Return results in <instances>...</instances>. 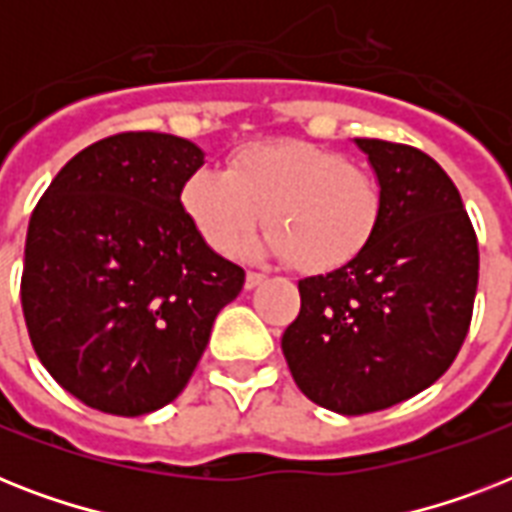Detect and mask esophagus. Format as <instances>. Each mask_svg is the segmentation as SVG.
<instances>
[{
  "mask_svg": "<svg viewBox=\"0 0 512 512\" xmlns=\"http://www.w3.org/2000/svg\"><path fill=\"white\" fill-rule=\"evenodd\" d=\"M263 281H265L263 273L249 271V273H247V279H244V287H247V289H255V287H260V284H263Z\"/></svg>",
  "mask_w": 512,
  "mask_h": 512,
  "instance_id": "1",
  "label": "esophagus"
}]
</instances>
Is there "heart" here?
I'll return each mask as SVG.
<instances>
[{
  "label": "heart",
  "mask_w": 512,
  "mask_h": 512,
  "mask_svg": "<svg viewBox=\"0 0 512 512\" xmlns=\"http://www.w3.org/2000/svg\"><path fill=\"white\" fill-rule=\"evenodd\" d=\"M180 207L209 247L233 255L263 223L257 255L289 260L303 273L353 263L374 239L382 191L372 172L332 148L276 138L241 146L228 170L201 167L180 188Z\"/></svg>",
  "instance_id": "heart-1"
}]
</instances>
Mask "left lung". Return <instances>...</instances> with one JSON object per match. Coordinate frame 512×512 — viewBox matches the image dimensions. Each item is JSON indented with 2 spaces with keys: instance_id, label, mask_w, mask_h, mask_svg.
<instances>
[{
  "instance_id": "left-lung-1",
  "label": "left lung",
  "mask_w": 512,
  "mask_h": 512,
  "mask_svg": "<svg viewBox=\"0 0 512 512\" xmlns=\"http://www.w3.org/2000/svg\"><path fill=\"white\" fill-rule=\"evenodd\" d=\"M372 164L382 217L361 255L300 287L281 337L297 388L337 414L380 412L430 388L468 335L478 241L460 191L428 154L353 140Z\"/></svg>"
}]
</instances>
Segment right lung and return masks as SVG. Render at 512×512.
<instances>
[{
  "label": "right lung",
  "mask_w": 512,
  "mask_h": 512,
  "mask_svg": "<svg viewBox=\"0 0 512 512\" xmlns=\"http://www.w3.org/2000/svg\"><path fill=\"white\" fill-rule=\"evenodd\" d=\"M204 164L196 143L122 132L55 175L26 233L20 303L60 388L122 417L156 412L188 385L244 271L209 249L180 207Z\"/></svg>",
  "instance_id": "add662e5"
}]
</instances>
